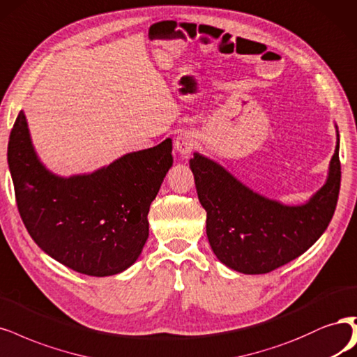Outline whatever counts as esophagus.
<instances>
[{"mask_svg":"<svg viewBox=\"0 0 357 357\" xmlns=\"http://www.w3.org/2000/svg\"><path fill=\"white\" fill-rule=\"evenodd\" d=\"M174 146L181 156H188L193 152V149L196 147V136L190 131L180 132L174 142Z\"/></svg>","mask_w":357,"mask_h":357,"instance_id":"34e87169","label":"esophagus"}]
</instances>
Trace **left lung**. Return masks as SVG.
<instances>
[{"instance_id":"8db88e82","label":"left lung","mask_w":357,"mask_h":357,"mask_svg":"<svg viewBox=\"0 0 357 357\" xmlns=\"http://www.w3.org/2000/svg\"><path fill=\"white\" fill-rule=\"evenodd\" d=\"M338 151L337 128L326 181L303 205L268 199L213 159L195 152L189 164L199 202L206 211V236L218 260L245 275H263L309 250L335 211L341 183Z\"/></svg>"}]
</instances>
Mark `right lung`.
<instances>
[{"label": "right lung", "instance_id": "right-lung-1", "mask_svg": "<svg viewBox=\"0 0 357 357\" xmlns=\"http://www.w3.org/2000/svg\"><path fill=\"white\" fill-rule=\"evenodd\" d=\"M173 142L121 156L90 174L60 177L36 155L20 110L8 140V168L31 238L56 261L89 276L136 263L149 236V206L173 165Z\"/></svg>", "mask_w": 357, "mask_h": 357}]
</instances>
